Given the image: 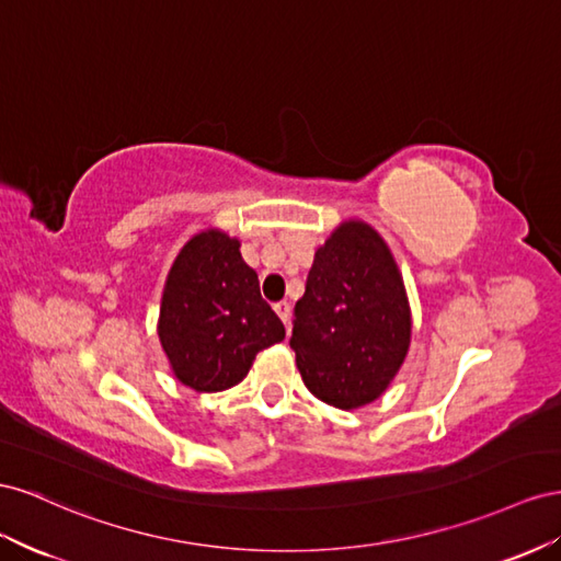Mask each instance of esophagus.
Returning a JSON list of instances; mask_svg holds the SVG:
<instances>
[{
	"label": "esophagus",
	"instance_id": "obj_1",
	"mask_svg": "<svg viewBox=\"0 0 561 561\" xmlns=\"http://www.w3.org/2000/svg\"><path fill=\"white\" fill-rule=\"evenodd\" d=\"M275 312H277V317L282 319V322H284V327L291 324V306H289V302H286V300L275 302Z\"/></svg>",
	"mask_w": 561,
	"mask_h": 561
}]
</instances>
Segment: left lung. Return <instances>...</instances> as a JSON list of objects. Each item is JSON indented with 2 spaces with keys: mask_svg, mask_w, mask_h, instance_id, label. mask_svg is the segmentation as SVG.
<instances>
[{
  "mask_svg": "<svg viewBox=\"0 0 561 561\" xmlns=\"http://www.w3.org/2000/svg\"><path fill=\"white\" fill-rule=\"evenodd\" d=\"M411 343V308L392 253L364 220H345L319 247L296 302L291 347L306 388L335 409L388 390Z\"/></svg>",
  "mask_w": 561,
  "mask_h": 561,
  "instance_id": "obj_1",
  "label": "left lung"
}]
</instances>
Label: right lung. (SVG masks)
<instances>
[{
	"mask_svg": "<svg viewBox=\"0 0 561 561\" xmlns=\"http://www.w3.org/2000/svg\"><path fill=\"white\" fill-rule=\"evenodd\" d=\"M157 333L183 386L220 392L244 380L261 350L284 341V324L261 298L239 239L204 230L169 270Z\"/></svg>",
	"mask_w": 561,
	"mask_h": 561,
	"instance_id": "right-lung-1",
	"label": "right lung"
}]
</instances>
